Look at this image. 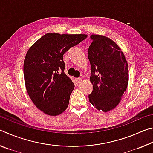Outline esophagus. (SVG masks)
Returning a JSON list of instances; mask_svg holds the SVG:
<instances>
[{"instance_id":"obj_1","label":"esophagus","mask_w":153,"mask_h":153,"mask_svg":"<svg viewBox=\"0 0 153 153\" xmlns=\"http://www.w3.org/2000/svg\"><path fill=\"white\" fill-rule=\"evenodd\" d=\"M82 80V77H78V78H76V82L77 83V84H79V83L81 82Z\"/></svg>"}]
</instances>
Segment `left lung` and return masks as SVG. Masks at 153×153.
I'll return each instance as SVG.
<instances>
[{
    "instance_id": "1",
    "label": "left lung",
    "mask_w": 153,
    "mask_h": 153,
    "mask_svg": "<svg viewBox=\"0 0 153 153\" xmlns=\"http://www.w3.org/2000/svg\"><path fill=\"white\" fill-rule=\"evenodd\" d=\"M90 38L88 56L93 90L89 100L97 109L107 113L119 105L128 87V62L121 49L109 38L93 34Z\"/></svg>"
}]
</instances>
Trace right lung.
I'll return each instance as SVG.
<instances>
[{
	"label": "right lung",
	"instance_id": "right-lung-1",
	"mask_svg": "<svg viewBox=\"0 0 153 153\" xmlns=\"http://www.w3.org/2000/svg\"><path fill=\"white\" fill-rule=\"evenodd\" d=\"M87 36L48 33L27 52L24 63L25 88L33 104L46 115H58L68 107L75 86L64 73L63 56Z\"/></svg>",
	"mask_w": 153,
	"mask_h": 153
}]
</instances>
